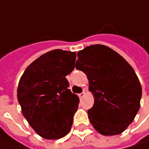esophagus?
I'll return each instance as SVG.
<instances>
[{"label":"esophagus","mask_w":149,"mask_h":149,"mask_svg":"<svg viewBox=\"0 0 149 149\" xmlns=\"http://www.w3.org/2000/svg\"><path fill=\"white\" fill-rule=\"evenodd\" d=\"M84 95H85V93H84V92H82V93H81L78 94V96H79V97H80V98L83 97H84Z\"/></svg>","instance_id":"obj_1"}]
</instances>
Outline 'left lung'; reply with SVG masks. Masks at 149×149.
Returning a JSON list of instances; mask_svg holds the SVG:
<instances>
[{
    "instance_id": "1",
    "label": "left lung",
    "mask_w": 149,
    "mask_h": 149,
    "mask_svg": "<svg viewBox=\"0 0 149 149\" xmlns=\"http://www.w3.org/2000/svg\"><path fill=\"white\" fill-rule=\"evenodd\" d=\"M76 68L87 75L93 107L87 113L101 134L122 133L140 107L142 87L133 68L118 52L104 45H92L77 52Z\"/></svg>"
}]
</instances>
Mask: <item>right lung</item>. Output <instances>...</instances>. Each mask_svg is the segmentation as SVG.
I'll return each instance as SVG.
<instances>
[{"label": "right lung", "instance_id": "right-lung-1", "mask_svg": "<svg viewBox=\"0 0 149 149\" xmlns=\"http://www.w3.org/2000/svg\"><path fill=\"white\" fill-rule=\"evenodd\" d=\"M76 52L52 50L31 63L22 76L17 99L23 116L39 136L59 139L70 131L79 98L66 76L74 69Z\"/></svg>", "mask_w": 149, "mask_h": 149}]
</instances>
